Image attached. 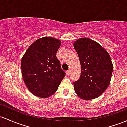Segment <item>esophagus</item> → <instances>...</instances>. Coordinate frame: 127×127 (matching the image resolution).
Returning <instances> with one entry per match:
<instances>
[{"label": "esophagus", "instance_id": "esophagus-1", "mask_svg": "<svg viewBox=\"0 0 127 127\" xmlns=\"http://www.w3.org/2000/svg\"><path fill=\"white\" fill-rule=\"evenodd\" d=\"M69 73H70V71H69V70H68V71H66V75H67V76H69Z\"/></svg>", "mask_w": 127, "mask_h": 127}]
</instances>
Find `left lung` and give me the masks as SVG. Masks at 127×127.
<instances>
[{"instance_id":"left-lung-1","label":"left lung","mask_w":127,"mask_h":127,"mask_svg":"<svg viewBox=\"0 0 127 127\" xmlns=\"http://www.w3.org/2000/svg\"><path fill=\"white\" fill-rule=\"evenodd\" d=\"M74 48L81 65L79 79L74 82L75 92L84 100L96 99L110 83L113 66L110 54L97 42L87 37L76 40Z\"/></svg>"}]
</instances>
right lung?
<instances>
[{
    "mask_svg": "<svg viewBox=\"0 0 127 127\" xmlns=\"http://www.w3.org/2000/svg\"><path fill=\"white\" fill-rule=\"evenodd\" d=\"M60 40L44 37L27 49L21 61L22 74L26 86L35 96L48 97L58 90L65 76L56 53Z\"/></svg>",
    "mask_w": 127,
    "mask_h": 127,
    "instance_id": "obj_1",
    "label": "right lung"
}]
</instances>
